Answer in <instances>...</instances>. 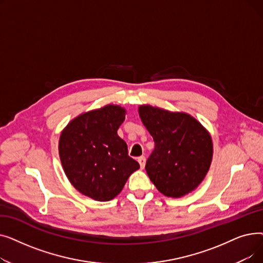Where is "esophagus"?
I'll list each match as a JSON object with an SVG mask.
<instances>
[{
    "instance_id": "obj_1",
    "label": "esophagus",
    "mask_w": 263,
    "mask_h": 263,
    "mask_svg": "<svg viewBox=\"0 0 263 263\" xmlns=\"http://www.w3.org/2000/svg\"><path fill=\"white\" fill-rule=\"evenodd\" d=\"M137 161H139V163L141 165V168L143 170L145 167V164H146V158L145 157H140L139 159H137Z\"/></svg>"
}]
</instances>
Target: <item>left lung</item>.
Segmentation results:
<instances>
[{
	"instance_id": "1",
	"label": "left lung",
	"mask_w": 263,
	"mask_h": 263,
	"mask_svg": "<svg viewBox=\"0 0 263 263\" xmlns=\"http://www.w3.org/2000/svg\"><path fill=\"white\" fill-rule=\"evenodd\" d=\"M139 114L155 150L146 162L151 182L163 195L179 198L195 191L209 172L213 143L209 131L183 112L140 105Z\"/></svg>"
}]
</instances>
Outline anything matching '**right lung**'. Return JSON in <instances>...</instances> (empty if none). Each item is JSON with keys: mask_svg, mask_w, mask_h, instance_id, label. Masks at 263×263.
<instances>
[{"mask_svg": "<svg viewBox=\"0 0 263 263\" xmlns=\"http://www.w3.org/2000/svg\"><path fill=\"white\" fill-rule=\"evenodd\" d=\"M126 113L116 104L88 110L69 122L60 136L59 154L68 180L97 201L115 198L140 168L117 134Z\"/></svg>", "mask_w": 263, "mask_h": 263, "instance_id": "add662e5", "label": "right lung"}]
</instances>
